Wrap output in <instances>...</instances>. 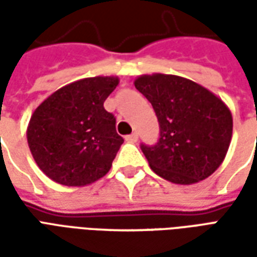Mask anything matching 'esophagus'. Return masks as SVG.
Segmentation results:
<instances>
[{
    "label": "esophagus",
    "mask_w": 257,
    "mask_h": 257,
    "mask_svg": "<svg viewBox=\"0 0 257 257\" xmlns=\"http://www.w3.org/2000/svg\"><path fill=\"white\" fill-rule=\"evenodd\" d=\"M125 140H126L128 143H136V142H138V134H132L128 135V136H125Z\"/></svg>",
    "instance_id": "34e87169"
}]
</instances>
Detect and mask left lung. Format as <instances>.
Wrapping results in <instances>:
<instances>
[{
    "label": "left lung",
    "instance_id": "8db88e82",
    "mask_svg": "<svg viewBox=\"0 0 257 257\" xmlns=\"http://www.w3.org/2000/svg\"><path fill=\"white\" fill-rule=\"evenodd\" d=\"M135 86L150 101L160 123L156 145H140L151 169L176 184L210 176L231 142L232 117L226 104L204 86L178 75H142Z\"/></svg>",
    "mask_w": 257,
    "mask_h": 257
}]
</instances>
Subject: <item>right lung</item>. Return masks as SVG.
Segmentation results:
<instances>
[{"instance_id": "1", "label": "right lung", "mask_w": 257, "mask_h": 257, "mask_svg": "<svg viewBox=\"0 0 257 257\" xmlns=\"http://www.w3.org/2000/svg\"><path fill=\"white\" fill-rule=\"evenodd\" d=\"M117 85V77L79 79L36 108L27 142L37 165L53 182L79 187L110 171L123 139L103 103Z\"/></svg>"}]
</instances>
